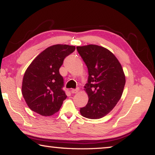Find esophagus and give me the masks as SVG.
I'll return each instance as SVG.
<instances>
[{
  "mask_svg": "<svg viewBox=\"0 0 155 155\" xmlns=\"http://www.w3.org/2000/svg\"><path fill=\"white\" fill-rule=\"evenodd\" d=\"M78 91H79V88H78V87H77V88H76V89H72V90H71V93H73V94L77 93V92H78Z\"/></svg>",
  "mask_w": 155,
  "mask_h": 155,
  "instance_id": "1",
  "label": "esophagus"
}]
</instances>
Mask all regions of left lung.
Wrapping results in <instances>:
<instances>
[{"mask_svg": "<svg viewBox=\"0 0 155 155\" xmlns=\"http://www.w3.org/2000/svg\"><path fill=\"white\" fill-rule=\"evenodd\" d=\"M77 50L88 70L84 86L88 102L80 108L83 116L99 119L107 115L120 99L125 85V77L116 57L107 48L89 45Z\"/></svg>", "mask_w": 155, "mask_h": 155, "instance_id": "left-lung-1", "label": "left lung"}]
</instances>
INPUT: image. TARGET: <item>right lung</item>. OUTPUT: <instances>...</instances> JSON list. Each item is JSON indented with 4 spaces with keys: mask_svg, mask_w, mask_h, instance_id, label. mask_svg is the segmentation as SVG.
<instances>
[{
    "mask_svg": "<svg viewBox=\"0 0 155 155\" xmlns=\"http://www.w3.org/2000/svg\"><path fill=\"white\" fill-rule=\"evenodd\" d=\"M75 48L66 45L51 46L39 54L27 68L23 78L22 94L33 111L50 116L61 108L67 95L59 69Z\"/></svg>",
    "mask_w": 155,
    "mask_h": 155,
    "instance_id": "add662e5",
    "label": "right lung"
}]
</instances>
